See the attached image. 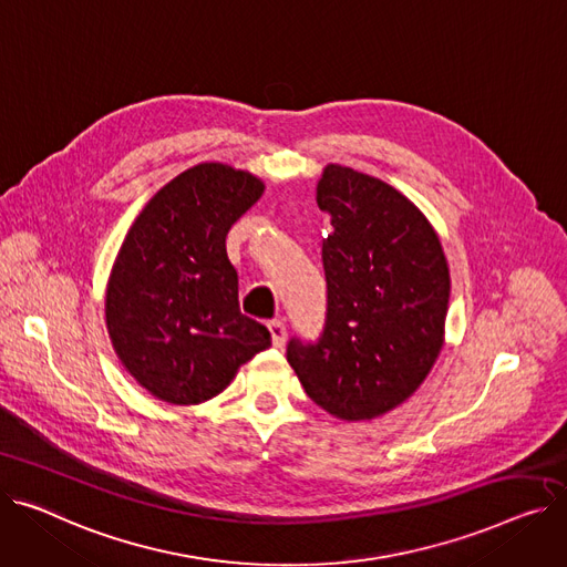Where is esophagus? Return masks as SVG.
Wrapping results in <instances>:
<instances>
[{
	"mask_svg": "<svg viewBox=\"0 0 567 567\" xmlns=\"http://www.w3.org/2000/svg\"><path fill=\"white\" fill-rule=\"evenodd\" d=\"M269 332H271V342L276 349L285 347V339H287V326L280 319L269 321Z\"/></svg>",
	"mask_w": 567,
	"mask_h": 567,
	"instance_id": "esophagus-1",
	"label": "esophagus"
}]
</instances>
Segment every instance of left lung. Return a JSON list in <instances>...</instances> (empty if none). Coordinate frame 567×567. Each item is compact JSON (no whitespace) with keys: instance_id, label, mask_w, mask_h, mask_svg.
<instances>
[{"instance_id":"1","label":"left lung","mask_w":567,"mask_h":567,"mask_svg":"<svg viewBox=\"0 0 567 567\" xmlns=\"http://www.w3.org/2000/svg\"><path fill=\"white\" fill-rule=\"evenodd\" d=\"M326 319L319 339L291 337L287 360L306 394L360 422L403 403L429 375L449 308V267L424 214L394 186L330 164L317 184Z\"/></svg>"}]
</instances>
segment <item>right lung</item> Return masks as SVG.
<instances>
[{"mask_svg":"<svg viewBox=\"0 0 567 567\" xmlns=\"http://www.w3.org/2000/svg\"><path fill=\"white\" fill-rule=\"evenodd\" d=\"M264 184L225 164H198L153 196L130 228L106 289V328L125 369L150 394L203 403L271 347L241 315L239 276L225 250Z\"/></svg>","mask_w":567,"mask_h":567,"instance_id":"obj_1","label":"right lung"}]
</instances>
